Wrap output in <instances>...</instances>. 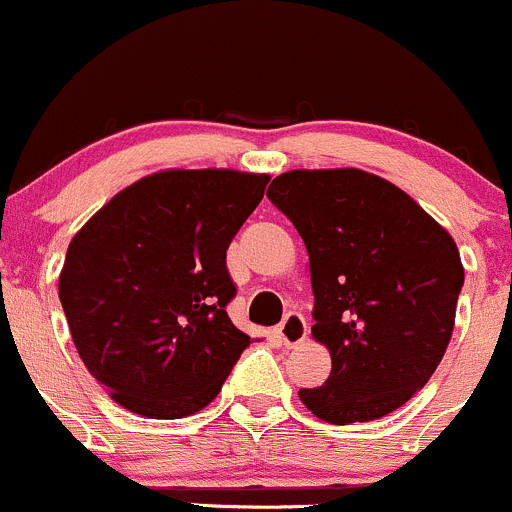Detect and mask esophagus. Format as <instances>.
I'll list each match as a JSON object with an SVG mask.
<instances>
[{
	"mask_svg": "<svg viewBox=\"0 0 512 512\" xmlns=\"http://www.w3.org/2000/svg\"><path fill=\"white\" fill-rule=\"evenodd\" d=\"M274 333H277V338H279V342H282V345L294 347V345H299V342L308 338V323H306V318L301 316V313H286L282 325H279Z\"/></svg>",
	"mask_w": 512,
	"mask_h": 512,
	"instance_id": "34e87169",
	"label": "esophagus"
}]
</instances>
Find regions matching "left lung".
I'll return each mask as SVG.
<instances>
[{"label": "left lung", "mask_w": 512, "mask_h": 512, "mask_svg": "<svg viewBox=\"0 0 512 512\" xmlns=\"http://www.w3.org/2000/svg\"><path fill=\"white\" fill-rule=\"evenodd\" d=\"M267 196L306 245L313 338L333 357L303 406L335 425L384 418L428 384L452 338L464 284L452 235L362 170H291Z\"/></svg>", "instance_id": "left-lung-1"}]
</instances>
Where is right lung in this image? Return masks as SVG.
Returning <instances> with one entry per match:
<instances>
[{
  "label": "right lung",
  "instance_id": "add662e5",
  "mask_svg": "<svg viewBox=\"0 0 512 512\" xmlns=\"http://www.w3.org/2000/svg\"><path fill=\"white\" fill-rule=\"evenodd\" d=\"M267 174L167 170L119 192L67 247L60 303L82 362L145 418L209 406L250 338L230 323L226 250Z\"/></svg>",
  "mask_w": 512,
  "mask_h": 512
}]
</instances>
